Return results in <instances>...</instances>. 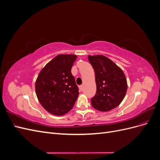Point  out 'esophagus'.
Masks as SVG:
<instances>
[{
    "instance_id": "obj_1",
    "label": "esophagus",
    "mask_w": 160,
    "mask_h": 160,
    "mask_svg": "<svg viewBox=\"0 0 160 160\" xmlns=\"http://www.w3.org/2000/svg\"><path fill=\"white\" fill-rule=\"evenodd\" d=\"M83 85H80V86H79V89H80V91H83Z\"/></svg>"
}]
</instances>
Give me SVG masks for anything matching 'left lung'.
Here are the masks:
<instances>
[{"label": "left lung", "instance_id": "left-lung-1", "mask_svg": "<svg viewBox=\"0 0 160 160\" xmlns=\"http://www.w3.org/2000/svg\"><path fill=\"white\" fill-rule=\"evenodd\" d=\"M95 71L97 92L91 98V105L100 111H108L122 103L128 89L123 71L103 55H89Z\"/></svg>", "mask_w": 160, "mask_h": 160}]
</instances>
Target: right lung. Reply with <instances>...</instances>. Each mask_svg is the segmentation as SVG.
Wrapping results in <instances>:
<instances>
[{
  "label": "right lung",
  "instance_id": "1",
  "mask_svg": "<svg viewBox=\"0 0 160 160\" xmlns=\"http://www.w3.org/2000/svg\"><path fill=\"white\" fill-rule=\"evenodd\" d=\"M75 55H58L43 67L35 82L36 95L41 105L54 115H63L72 108L79 89L71 67Z\"/></svg>",
  "mask_w": 160,
  "mask_h": 160
}]
</instances>
